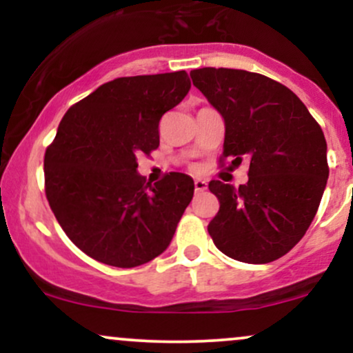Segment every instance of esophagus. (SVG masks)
I'll return each instance as SVG.
<instances>
[{
    "label": "esophagus",
    "instance_id": "obj_1",
    "mask_svg": "<svg viewBox=\"0 0 353 353\" xmlns=\"http://www.w3.org/2000/svg\"><path fill=\"white\" fill-rule=\"evenodd\" d=\"M194 188H196V192H204L208 189V182L204 179H196L194 181Z\"/></svg>",
    "mask_w": 353,
    "mask_h": 353
}]
</instances>
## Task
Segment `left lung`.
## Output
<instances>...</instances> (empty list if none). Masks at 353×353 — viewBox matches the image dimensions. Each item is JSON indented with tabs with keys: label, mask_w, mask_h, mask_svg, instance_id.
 <instances>
[{
	"label": "left lung",
	"mask_w": 353,
	"mask_h": 353,
	"mask_svg": "<svg viewBox=\"0 0 353 353\" xmlns=\"http://www.w3.org/2000/svg\"><path fill=\"white\" fill-rule=\"evenodd\" d=\"M190 78L224 117L219 163H249V181L239 189L209 182L221 204L210 237L236 261H277L303 237L322 201L329 177L322 129L289 88L264 74L201 68Z\"/></svg>",
	"instance_id": "left-lung-1"
}]
</instances>
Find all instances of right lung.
<instances>
[{
  "instance_id": "add662e5",
  "label": "right lung",
  "mask_w": 353,
  "mask_h": 353,
  "mask_svg": "<svg viewBox=\"0 0 353 353\" xmlns=\"http://www.w3.org/2000/svg\"><path fill=\"white\" fill-rule=\"evenodd\" d=\"M190 89L185 71L128 76L72 104L44 154V192L71 242L103 264L131 269L168 249L194 196L188 174L156 184L137 156L159 148V121Z\"/></svg>"
}]
</instances>
